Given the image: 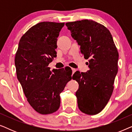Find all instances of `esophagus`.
Wrapping results in <instances>:
<instances>
[{
  "label": "esophagus",
  "instance_id": "obj_1",
  "mask_svg": "<svg viewBox=\"0 0 132 132\" xmlns=\"http://www.w3.org/2000/svg\"><path fill=\"white\" fill-rule=\"evenodd\" d=\"M76 71V70L75 68H72V71H73V74L75 73Z\"/></svg>",
  "mask_w": 132,
  "mask_h": 132
}]
</instances>
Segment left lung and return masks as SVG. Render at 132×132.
<instances>
[{"instance_id":"1","label":"left lung","mask_w":132,"mask_h":132,"mask_svg":"<svg viewBox=\"0 0 132 132\" xmlns=\"http://www.w3.org/2000/svg\"><path fill=\"white\" fill-rule=\"evenodd\" d=\"M71 37L80 46V52L89 70L73 76L79 85L76 93L80 111L95 115L104 109L113 90L118 72V52L109 30L100 23L83 20L65 23Z\"/></svg>"}]
</instances>
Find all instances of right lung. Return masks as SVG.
I'll use <instances>...</instances> for the list:
<instances>
[{
	"mask_svg": "<svg viewBox=\"0 0 132 132\" xmlns=\"http://www.w3.org/2000/svg\"><path fill=\"white\" fill-rule=\"evenodd\" d=\"M64 24L44 21L34 25L21 37L15 54L18 80L29 103L41 114L57 111L60 94L73 78L72 71H51L48 67L56 57L57 38Z\"/></svg>",
	"mask_w": 132,
	"mask_h": 132,
	"instance_id": "right-lung-1",
	"label": "right lung"
}]
</instances>
